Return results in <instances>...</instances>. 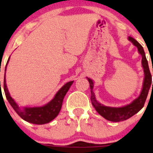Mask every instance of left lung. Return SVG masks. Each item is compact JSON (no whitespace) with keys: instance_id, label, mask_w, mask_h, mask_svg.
<instances>
[{"instance_id":"1","label":"left lung","mask_w":153,"mask_h":153,"mask_svg":"<svg viewBox=\"0 0 153 153\" xmlns=\"http://www.w3.org/2000/svg\"><path fill=\"white\" fill-rule=\"evenodd\" d=\"M129 40L138 49V52L142 56V66L143 68V72H144V81H143V89L141 90V95L137 98L136 99L134 100L130 104L123 106V107L115 108V107H109V106H105L95 100V95L92 91L93 89V82L90 78H88V81L89 83L91 90V101L92 104L95 107V110L100 114L102 117L108 121H113V122H119V121H123L124 120L128 119L133 116L135 114L139 112L143 107V105L146 101V97H147L148 92H149V88L152 86V75H151L150 71L149 69V65H148L147 60L146 58L145 52L143 51L142 46L133 38L129 36ZM153 87V82H152Z\"/></svg>"}]
</instances>
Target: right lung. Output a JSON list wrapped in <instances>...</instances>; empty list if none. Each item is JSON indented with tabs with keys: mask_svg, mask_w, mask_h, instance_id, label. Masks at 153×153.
I'll return each mask as SVG.
<instances>
[{
	"mask_svg": "<svg viewBox=\"0 0 153 153\" xmlns=\"http://www.w3.org/2000/svg\"><path fill=\"white\" fill-rule=\"evenodd\" d=\"M9 60H10V58H9ZM9 60L7 61V64L9 62ZM7 65H6V67H7ZM72 83H73V81H69V82L67 83L57 92L55 98L50 102L46 104L45 106H41V107H25L23 109H20L19 106L17 105L15 101L10 96L8 89H7V84H6L5 76H4V89L9 103L13 108L14 110L16 112V113L22 119L27 121V122L32 123V124H44L50 122L58 115L61 109V106H62L64 96L67 94Z\"/></svg>",
	"mask_w": 153,
	"mask_h": 153,
	"instance_id": "1",
	"label": "right lung"
}]
</instances>
